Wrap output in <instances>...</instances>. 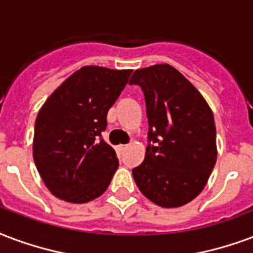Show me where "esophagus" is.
Masks as SVG:
<instances>
[{
  "label": "esophagus",
  "mask_w": 253,
  "mask_h": 253,
  "mask_svg": "<svg viewBox=\"0 0 253 253\" xmlns=\"http://www.w3.org/2000/svg\"><path fill=\"white\" fill-rule=\"evenodd\" d=\"M127 149V145H119L118 146V150L119 151H125Z\"/></svg>",
  "instance_id": "34e87169"
}]
</instances>
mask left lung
<instances>
[{
  "instance_id": "left-lung-1",
  "label": "left lung",
  "mask_w": 253,
  "mask_h": 253,
  "mask_svg": "<svg viewBox=\"0 0 253 253\" xmlns=\"http://www.w3.org/2000/svg\"><path fill=\"white\" fill-rule=\"evenodd\" d=\"M130 84L145 93L149 119L145 160L132 169L136 186L160 207H182L203 192L216 164L212 110L193 84L169 64L136 69Z\"/></svg>"
}]
</instances>
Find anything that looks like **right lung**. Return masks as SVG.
<instances>
[{"label": "right lung", "instance_id": "add662e5", "mask_svg": "<svg viewBox=\"0 0 253 253\" xmlns=\"http://www.w3.org/2000/svg\"><path fill=\"white\" fill-rule=\"evenodd\" d=\"M131 69L87 65L50 93L37 114L33 160L55 197L84 204L102 196L119 161L103 141L107 112Z\"/></svg>", "mask_w": 253, "mask_h": 253}]
</instances>
